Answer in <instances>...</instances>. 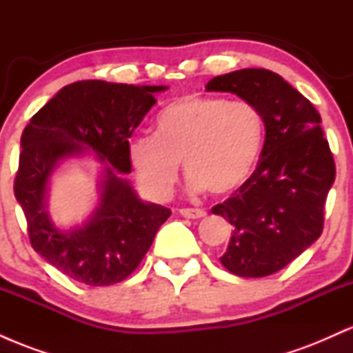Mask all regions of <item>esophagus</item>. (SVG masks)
<instances>
[{"label":"esophagus","mask_w":353,"mask_h":353,"mask_svg":"<svg viewBox=\"0 0 353 353\" xmlns=\"http://www.w3.org/2000/svg\"><path fill=\"white\" fill-rule=\"evenodd\" d=\"M179 212H181V216L185 219H202V217H205V214H208L204 209H189V208L181 209Z\"/></svg>","instance_id":"34e87169"}]
</instances>
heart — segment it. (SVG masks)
I'll return each mask as SVG.
<instances>
[{
    "label": "heart",
    "instance_id": "b5f03b06",
    "mask_svg": "<svg viewBox=\"0 0 353 353\" xmlns=\"http://www.w3.org/2000/svg\"><path fill=\"white\" fill-rule=\"evenodd\" d=\"M156 136L129 144V163L139 184L156 199L171 196L182 161L189 188L228 196L241 188L257 165L265 124L247 101L185 94L156 116Z\"/></svg>",
    "mask_w": 353,
    "mask_h": 353
}]
</instances>
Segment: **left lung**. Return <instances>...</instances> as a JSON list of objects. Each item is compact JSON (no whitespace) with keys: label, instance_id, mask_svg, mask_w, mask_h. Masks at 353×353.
Instances as JSON below:
<instances>
[{"label":"left lung","instance_id":"left-lung-1","mask_svg":"<svg viewBox=\"0 0 353 353\" xmlns=\"http://www.w3.org/2000/svg\"><path fill=\"white\" fill-rule=\"evenodd\" d=\"M205 89L234 92L264 117L257 168L212 214L234 225L221 264L239 277H265L297 259L323 230L335 163L322 117L282 76L262 68L217 76Z\"/></svg>","mask_w":353,"mask_h":353}]
</instances>
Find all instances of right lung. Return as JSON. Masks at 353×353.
I'll list each match as a JSON object with an SVG mask.
<instances>
[{"label": "right lung", "mask_w": 353, "mask_h": 353, "mask_svg": "<svg viewBox=\"0 0 353 353\" xmlns=\"http://www.w3.org/2000/svg\"><path fill=\"white\" fill-rule=\"evenodd\" d=\"M165 86L78 81L64 86L24 128L14 196L31 247L64 275L91 287L128 279L151 247L171 210L137 199L119 172H131L129 137ZM92 148L110 164L101 204L81 230L61 233L43 208L46 184L59 159Z\"/></svg>", "instance_id": "right-lung-1"}]
</instances>
